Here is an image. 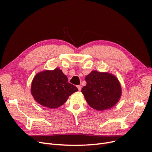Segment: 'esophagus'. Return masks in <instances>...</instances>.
Masks as SVG:
<instances>
[{"label":"esophagus","mask_w":152,"mask_h":152,"mask_svg":"<svg viewBox=\"0 0 152 152\" xmlns=\"http://www.w3.org/2000/svg\"><path fill=\"white\" fill-rule=\"evenodd\" d=\"M77 87L78 89H79V91H81V86H77Z\"/></svg>","instance_id":"obj_1"}]
</instances>
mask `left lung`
I'll use <instances>...</instances> for the list:
<instances>
[{
    "mask_svg": "<svg viewBox=\"0 0 152 152\" xmlns=\"http://www.w3.org/2000/svg\"><path fill=\"white\" fill-rule=\"evenodd\" d=\"M86 81L87 84L81 92L91 107L102 111L112 108L118 103L122 89L115 76L95 70L86 77Z\"/></svg>",
    "mask_w": 152,
    "mask_h": 152,
    "instance_id": "obj_1",
    "label": "left lung"
}]
</instances>
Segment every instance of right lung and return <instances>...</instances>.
Wrapping results in <instances>:
<instances>
[{
	"label": "right lung",
	"mask_w": 152,
	"mask_h": 152,
	"mask_svg": "<svg viewBox=\"0 0 152 152\" xmlns=\"http://www.w3.org/2000/svg\"><path fill=\"white\" fill-rule=\"evenodd\" d=\"M78 89L68 82L67 77L59 68L45 70L37 74L31 82V93L40 104L56 108L65 103Z\"/></svg>",
	"instance_id": "obj_1"
}]
</instances>
